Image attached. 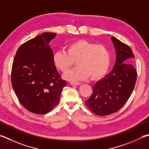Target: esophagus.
<instances>
[{"label":"esophagus","mask_w":149,"mask_h":149,"mask_svg":"<svg viewBox=\"0 0 149 149\" xmlns=\"http://www.w3.org/2000/svg\"><path fill=\"white\" fill-rule=\"evenodd\" d=\"M70 85H81V83H79V82H71L70 83Z\"/></svg>","instance_id":"34e87169"}]
</instances>
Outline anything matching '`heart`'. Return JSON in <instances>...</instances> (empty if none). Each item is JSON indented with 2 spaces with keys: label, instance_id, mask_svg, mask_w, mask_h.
Instances as JSON below:
<instances>
[{
  "label": "heart",
  "instance_id": "1",
  "mask_svg": "<svg viewBox=\"0 0 149 149\" xmlns=\"http://www.w3.org/2000/svg\"><path fill=\"white\" fill-rule=\"evenodd\" d=\"M77 61V67L64 75L71 81L83 80L91 76L96 79L102 77L109 68L111 55L107 47L85 40H79L68 45L66 51L54 53V65L62 72H66Z\"/></svg>",
  "mask_w": 149,
  "mask_h": 149
}]
</instances>
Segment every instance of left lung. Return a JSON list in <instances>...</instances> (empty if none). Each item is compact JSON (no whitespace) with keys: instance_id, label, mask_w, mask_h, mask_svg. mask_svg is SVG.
I'll return each instance as SVG.
<instances>
[{"instance_id":"8db88e82","label":"left lung","mask_w":149,"mask_h":149,"mask_svg":"<svg viewBox=\"0 0 149 149\" xmlns=\"http://www.w3.org/2000/svg\"><path fill=\"white\" fill-rule=\"evenodd\" d=\"M116 51V62L111 72L97 81L93 94L85 104L92 112L99 116L113 114L121 109L133 92L137 71L132 64L135 58L128 45L113 36Z\"/></svg>"}]
</instances>
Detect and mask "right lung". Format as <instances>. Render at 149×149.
I'll return each mask as SVG.
<instances>
[{
  "mask_svg": "<svg viewBox=\"0 0 149 149\" xmlns=\"http://www.w3.org/2000/svg\"><path fill=\"white\" fill-rule=\"evenodd\" d=\"M55 33L45 32L18 48L12 68V87L21 104L35 114H46L60 101L66 81L53 62L49 43Z\"/></svg>",
  "mask_w": 149,
  "mask_h": 149,
  "instance_id": "1",
  "label": "right lung"
}]
</instances>
